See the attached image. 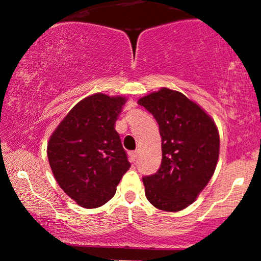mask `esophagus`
Wrapping results in <instances>:
<instances>
[{"label": "esophagus", "instance_id": "1", "mask_svg": "<svg viewBox=\"0 0 261 261\" xmlns=\"http://www.w3.org/2000/svg\"><path fill=\"white\" fill-rule=\"evenodd\" d=\"M137 159H138V153H137V152H132V153H131V161H132V162H136Z\"/></svg>", "mask_w": 261, "mask_h": 261}]
</instances>
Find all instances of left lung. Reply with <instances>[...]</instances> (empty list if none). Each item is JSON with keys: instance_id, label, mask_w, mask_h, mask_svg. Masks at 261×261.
Here are the masks:
<instances>
[{"instance_id": "1", "label": "left lung", "mask_w": 261, "mask_h": 261, "mask_svg": "<svg viewBox=\"0 0 261 261\" xmlns=\"http://www.w3.org/2000/svg\"><path fill=\"white\" fill-rule=\"evenodd\" d=\"M138 103L156 120L162 140L160 168L143 177L147 200L161 211L184 210L214 174L220 151L215 123L197 103L169 88Z\"/></svg>"}]
</instances>
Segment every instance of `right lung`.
Wrapping results in <instances>:
<instances>
[{
	"mask_svg": "<svg viewBox=\"0 0 261 261\" xmlns=\"http://www.w3.org/2000/svg\"><path fill=\"white\" fill-rule=\"evenodd\" d=\"M125 98L96 93L70 110L48 143L54 177L68 196L85 208L114 197L131 167L115 122Z\"/></svg>",
	"mask_w": 261,
	"mask_h": 261,
	"instance_id": "1",
	"label": "right lung"
}]
</instances>
